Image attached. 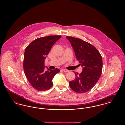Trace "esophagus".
I'll return each mask as SVG.
<instances>
[{
	"label": "esophagus",
	"mask_w": 125,
	"mask_h": 125,
	"mask_svg": "<svg viewBox=\"0 0 125 125\" xmlns=\"http://www.w3.org/2000/svg\"><path fill=\"white\" fill-rule=\"evenodd\" d=\"M62 71L64 72H65V73H68V72H69V70H67V69H62Z\"/></svg>",
	"instance_id": "esophagus-1"
}]
</instances>
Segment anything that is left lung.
Segmentation results:
<instances>
[{"label":"left lung","mask_w":125,"mask_h":125,"mask_svg":"<svg viewBox=\"0 0 125 125\" xmlns=\"http://www.w3.org/2000/svg\"><path fill=\"white\" fill-rule=\"evenodd\" d=\"M73 49L77 60L83 69L76 77L69 82L70 87L77 93H83L91 89L100 77L103 68L101 54L93 45L83 40L66 36Z\"/></svg>","instance_id":"1"}]
</instances>
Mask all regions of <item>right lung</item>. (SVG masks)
Wrapping results in <instances>:
<instances>
[{
	"instance_id": "add662e5",
	"label": "right lung",
	"mask_w": 125,
	"mask_h": 125,
	"mask_svg": "<svg viewBox=\"0 0 125 125\" xmlns=\"http://www.w3.org/2000/svg\"><path fill=\"white\" fill-rule=\"evenodd\" d=\"M61 36H50L37 38L26 48L23 69L26 77L33 88L45 91L53 86L52 79L60 69L44 70V60L55 42Z\"/></svg>"
}]
</instances>
